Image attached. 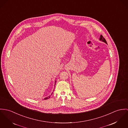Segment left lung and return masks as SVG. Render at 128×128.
Segmentation results:
<instances>
[{
    "label": "left lung",
    "mask_w": 128,
    "mask_h": 128,
    "mask_svg": "<svg viewBox=\"0 0 128 128\" xmlns=\"http://www.w3.org/2000/svg\"><path fill=\"white\" fill-rule=\"evenodd\" d=\"M100 41H102V42H104L105 43H106V44H107V42H106V39L103 37V36L101 35H100Z\"/></svg>",
    "instance_id": "1"
}]
</instances>
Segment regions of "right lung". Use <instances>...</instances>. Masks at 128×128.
Here are the masks:
<instances>
[{
	"mask_svg": "<svg viewBox=\"0 0 128 128\" xmlns=\"http://www.w3.org/2000/svg\"><path fill=\"white\" fill-rule=\"evenodd\" d=\"M56 82H55V85H56ZM50 97V96H48V97H46V98H45L44 99V100L48 99H49Z\"/></svg>",
	"mask_w": 128,
	"mask_h": 128,
	"instance_id": "obj_1",
	"label": "right lung"
}]
</instances>
